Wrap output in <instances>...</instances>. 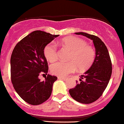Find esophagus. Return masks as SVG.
I'll return each mask as SVG.
<instances>
[{
  "label": "esophagus",
  "instance_id": "1",
  "mask_svg": "<svg viewBox=\"0 0 124 124\" xmlns=\"http://www.w3.org/2000/svg\"><path fill=\"white\" fill-rule=\"evenodd\" d=\"M58 78L60 79H62V80H66V78L64 77H58Z\"/></svg>",
  "mask_w": 124,
  "mask_h": 124
}]
</instances>
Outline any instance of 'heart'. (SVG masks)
<instances>
[{
  "instance_id": "b5f03b06",
  "label": "heart",
  "mask_w": 124,
  "mask_h": 124,
  "mask_svg": "<svg viewBox=\"0 0 124 124\" xmlns=\"http://www.w3.org/2000/svg\"><path fill=\"white\" fill-rule=\"evenodd\" d=\"M61 43L71 51L69 62H60L51 66V72L58 77H66L73 73L77 67L81 70L85 69L91 66L95 57V51L92 46L87 45L85 40L77 37H68L62 39ZM45 58L51 62L58 59L57 46L50 43L45 46L43 49Z\"/></svg>"
}]
</instances>
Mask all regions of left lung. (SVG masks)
Wrapping results in <instances>:
<instances>
[{"instance_id": "1", "label": "left lung", "mask_w": 124, "mask_h": 124, "mask_svg": "<svg viewBox=\"0 0 124 124\" xmlns=\"http://www.w3.org/2000/svg\"><path fill=\"white\" fill-rule=\"evenodd\" d=\"M75 34L92 40L96 56L91 67L81 75L80 82L76 81L77 85L70 89L69 93L72 98L80 103L90 104L101 96L108 84L112 72L111 59L106 46L100 38L83 32Z\"/></svg>"}]
</instances>
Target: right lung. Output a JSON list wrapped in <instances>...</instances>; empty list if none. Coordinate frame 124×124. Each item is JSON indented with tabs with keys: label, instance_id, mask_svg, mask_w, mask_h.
<instances>
[{
	"label": "right lung",
	"instance_id": "obj_1",
	"mask_svg": "<svg viewBox=\"0 0 124 124\" xmlns=\"http://www.w3.org/2000/svg\"><path fill=\"white\" fill-rule=\"evenodd\" d=\"M59 35L35 31L21 40L11 57V78L14 89L27 103L37 105L47 100L57 79L47 75L40 81V75H47L48 65L43 54L44 47Z\"/></svg>",
	"mask_w": 124,
	"mask_h": 124
}]
</instances>
